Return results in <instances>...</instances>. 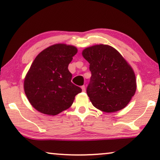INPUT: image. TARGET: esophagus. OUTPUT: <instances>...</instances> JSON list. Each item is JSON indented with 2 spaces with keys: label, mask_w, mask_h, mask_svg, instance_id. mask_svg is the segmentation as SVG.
I'll return each instance as SVG.
<instances>
[{
  "label": "esophagus",
  "mask_w": 160,
  "mask_h": 160,
  "mask_svg": "<svg viewBox=\"0 0 160 160\" xmlns=\"http://www.w3.org/2000/svg\"><path fill=\"white\" fill-rule=\"evenodd\" d=\"M81 88H82V90L83 92L85 91V85H82V87H81Z\"/></svg>",
  "instance_id": "obj_1"
}]
</instances>
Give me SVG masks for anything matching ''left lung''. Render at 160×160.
<instances>
[{
  "mask_svg": "<svg viewBox=\"0 0 160 160\" xmlns=\"http://www.w3.org/2000/svg\"><path fill=\"white\" fill-rule=\"evenodd\" d=\"M82 55L90 63L92 76L87 94L93 106L107 113L125 108L137 88L135 72L126 59L106 44L86 48Z\"/></svg>",
  "mask_w": 160,
  "mask_h": 160,
  "instance_id": "1",
  "label": "left lung"
}]
</instances>
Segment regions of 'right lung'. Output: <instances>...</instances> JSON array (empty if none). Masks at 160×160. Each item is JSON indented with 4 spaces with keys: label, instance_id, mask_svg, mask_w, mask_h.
Segmentation results:
<instances>
[{
    "label": "right lung",
    "instance_id": "add662e5",
    "mask_svg": "<svg viewBox=\"0 0 160 160\" xmlns=\"http://www.w3.org/2000/svg\"><path fill=\"white\" fill-rule=\"evenodd\" d=\"M72 45L56 44L41 51L24 80L29 103L40 113L55 116L71 107L82 89L71 82L69 63L77 53Z\"/></svg>",
    "mask_w": 160,
    "mask_h": 160
}]
</instances>
